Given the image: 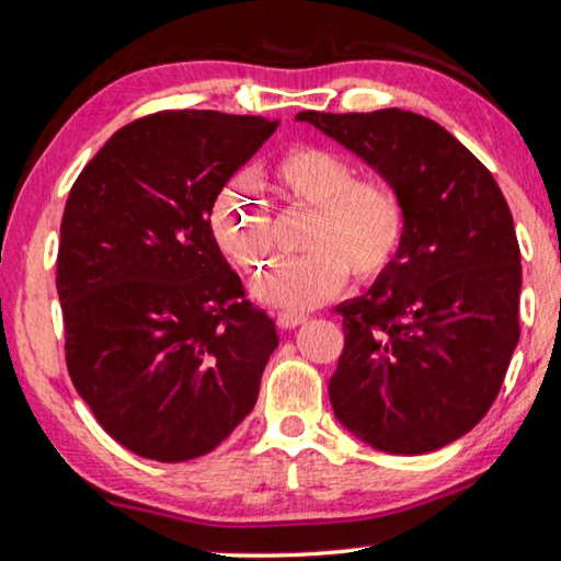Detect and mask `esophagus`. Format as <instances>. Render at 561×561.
<instances>
[{
	"mask_svg": "<svg viewBox=\"0 0 561 561\" xmlns=\"http://www.w3.org/2000/svg\"><path fill=\"white\" fill-rule=\"evenodd\" d=\"M307 314H297V311H279L277 314V324L282 329H297L301 324H307Z\"/></svg>",
	"mask_w": 561,
	"mask_h": 561,
	"instance_id": "1",
	"label": "esophagus"
}]
</instances>
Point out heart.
<instances>
[{"instance_id": "obj_1", "label": "heart", "mask_w": 561, "mask_h": 561, "mask_svg": "<svg viewBox=\"0 0 561 561\" xmlns=\"http://www.w3.org/2000/svg\"><path fill=\"white\" fill-rule=\"evenodd\" d=\"M291 203L314 210L301 237L304 254L282 260L254 284V297L287 311H309L344 287L376 279L393 262L403 240V205L381 180L358 178L336 150L299 146L270 168ZM217 242L237 267L260 274L274 250L272 217L247 180L227 185L213 210Z\"/></svg>"}]
</instances>
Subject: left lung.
<instances>
[{"label": "left lung", "mask_w": 561, "mask_h": 561, "mask_svg": "<svg viewBox=\"0 0 561 561\" xmlns=\"http://www.w3.org/2000/svg\"><path fill=\"white\" fill-rule=\"evenodd\" d=\"M381 173L403 240L364 297L336 309L344 351L329 381L339 423L393 455L438 450L490 411L519 341L515 222L490 170L411 111H301Z\"/></svg>", "instance_id": "obj_1"}]
</instances>
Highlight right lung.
I'll return each instance as SVG.
<instances>
[{"mask_svg": "<svg viewBox=\"0 0 561 561\" xmlns=\"http://www.w3.org/2000/svg\"><path fill=\"white\" fill-rule=\"evenodd\" d=\"M274 130L262 116L153 113L113 133L66 201V366L101 428L140 458H201L257 403L277 329L244 299L210 215Z\"/></svg>", "mask_w": 561, "mask_h": 561, "instance_id": "1", "label": "right lung"}]
</instances>
